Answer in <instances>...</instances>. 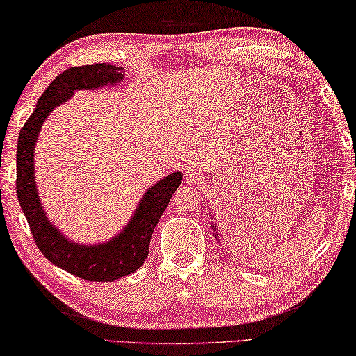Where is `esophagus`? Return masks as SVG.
Masks as SVG:
<instances>
[{
	"instance_id": "34e87169",
	"label": "esophagus",
	"mask_w": 356,
	"mask_h": 356,
	"mask_svg": "<svg viewBox=\"0 0 356 356\" xmlns=\"http://www.w3.org/2000/svg\"><path fill=\"white\" fill-rule=\"evenodd\" d=\"M200 178H202V170H200V168H197V167H191L184 172V181L188 184L199 183Z\"/></svg>"
}]
</instances>
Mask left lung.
Here are the masks:
<instances>
[{"mask_svg": "<svg viewBox=\"0 0 356 356\" xmlns=\"http://www.w3.org/2000/svg\"><path fill=\"white\" fill-rule=\"evenodd\" d=\"M209 218H211V229H213V233H214V238H216V241L220 243V236H219V232H218V224L214 222V214L209 211Z\"/></svg>", "mask_w": 356, "mask_h": 356, "instance_id": "left-lung-1", "label": "left lung"}]
</instances>
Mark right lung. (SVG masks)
<instances>
[{
    "instance_id": "1",
    "label": "right lung",
    "mask_w": 356,
    "mask_h": 356,
    "mask_svg": "<svg viewBox=\"0 0 356 356\" xmlns=\"http://www.w3.org/2000/svg\"><path fill=\"white\" fill-rule=\"evenodd\" d=\"M123 80L124 67L113 64L97 63L67 69L39 97L17 143V197L34 241L47 260L85 281H116L143 265L154 227L183 179L181 172H173L149 186L127 224L104 243L83 244L69 240L45 214L34 177V148L45 120L56 107L67 102L75 91L113 86Z\"/></svg>"
}]
</instances>
